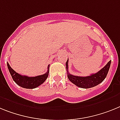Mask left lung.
Segmentation results:
<instances>
[{
    "label": "left lung",
    "mask_w": 120,
    "mask_h": 120,
    "mask_svg": "<svg viewBox=\"0 0 120 120\" xmlns=\"http://www.w3.org/2000/svg\"><path fill=\"white\" fill-rule=\"evenodd\" d=\"M111 63V60L106 64L104 68L95 74H92L86 77H79L73 75L68 73V59L66 63V68L68 72V78L75 85L81 88L88 89L93 87L101 83L106 77Z\"/></svg>",
    "instance_id": "1"
}]
</instances>
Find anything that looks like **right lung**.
Masks as SVG:
<instances>
[{
	"label": "right lung",
	"instance_id": "obj_1",
	"mask_svg": "<svg viewBox=\"0 0 120 120\" xmlns=\"http://www.w3.org/2000/svg\"><path fill=\"white\" fill-rule=\"evenodd\" d=\"M7 66L9 69L11 77L14 82L19 86H21L26 89H34L41 85L46 80L48 77L49 71V64L48 66V71L41 75L36 77H28V76L22 75L13 70L10 66L9 63H7Z\"/></svg>",
	"mask_w": 120,
	"mask_h": 120
}]
</instances>
